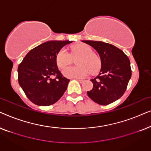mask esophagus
Returning a JSON list of instances; mask_svg holds the SVG:
<instances>
[{
  "instance_id": "esophagus-1",
  "label": "esophagus",
  "mask_w": 151,
  "mask_h": 151,
  "mask_svg": "<svg viewBox=\"0 0 151 151\" xmlns=\"http://www.w3.org/2000/svg\"><path fill=\"white\" fill-rule=\"evenodd\" d=\"M76 80H77V81L79 82H80V83H82V82H84L83 80H80V79H78V78H76Z\"/></svg>"
}]
</instances>
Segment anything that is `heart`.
Masks as SVG:
<instances>
[{
    "mask_svg": "<svg viewBox=\"0 0 151 151\" xmlns=\"http://www.w3.org/2000/svg\"><path fill=\"white\" fill-rule=\"evenodd\" d=\"M76 60L77 66L70 67L63 71V75L68 78H84L91 72L96 73L101 68V59L93 52L91 47L86 44H78L71 47V53L65 49H61L55 56L56 64L60 69H63Z\"/></svg>",
    "mask_w": 151,
    "mask_h": 151,
    "instance_id": "b5f03b06",
    "label": "heart"
}]
</instances>
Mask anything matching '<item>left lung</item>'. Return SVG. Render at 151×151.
<instances>
[{
  "instance_id": "obj_1",
  "label": "left lung",
  "mask_w": 151,
  "mask_h": 151,
  "mask_svg": "<svg viewBox=\"0 0 151 151\" xmlns=\"http://www.w3.org/2000/svg\"><path fill=\"white\" fill-rule=\"evenodd\" d=\"M96 49L101 59L99 75L91 79L93 87L87 95L100 105L111 104L124 93L131 78L130 60L121 49L101 41L82 40Z\"/></svg>"
}]
</instances>
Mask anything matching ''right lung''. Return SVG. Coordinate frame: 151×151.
I'll list each match as a JSON object with an SVG mask.
<instances>
[{
  "label": "right lung",
  "instance_id": "add662e5",
  "mask_svg": "<svg viewBox=\"0 0 151 151\" xmlns=\"http://www.w3.org/2000/svg\"><path fill=\"white\" fill-rule=\"evenodd\" d=\"M73 41L50 40L32 49L18 68V82L29 100L38 106L57 102L67 88L70 80L58 70L55 56ZM55 76L52 79L50 77Z\"/></svg>",
  "mask_w": 151,
  "mask_h": 151
}]
</instances>
